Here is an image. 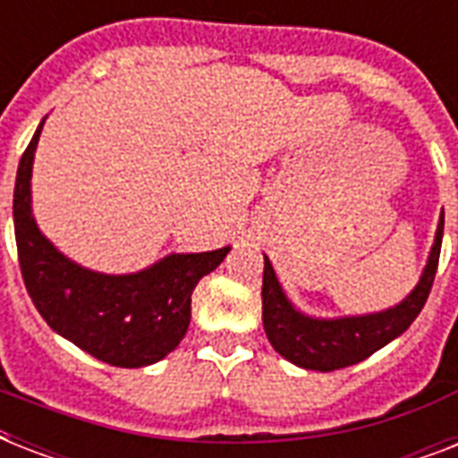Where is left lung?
Returning a JSON list of instances; mask_svg holds the SVG:
<instances>
[{
	"label": "left lung",
	"mask_w": 458,
	"mask_h": 458,
	"mask_svg": "<svg viewBox=\"0 0 458 458\" xmlns=\"http://www.w3.org/2000/svg\"><path fill=\"white\" fill-rule=\"evenodd\" d=\"M442 230H445V214L440 216L426 271L420 276L419 285L413 287V293L402 304L369 316H347L333 320L304 316L290 304L276 278L271 261L264 257V287H261L264 330L273 349L301 369L323 370V373L354 366L376 354L377 349H383L387 342L399 337L411 326L428 301L440 261Z\"/></svg>",
	"instance_id": "1"
}]
</instances>
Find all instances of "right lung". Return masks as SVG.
Segmentation results:
<instances>
[{"label": "right lung", "mask_w": 458, "mask_h": 458, "mask_svg": "<svg viewBox=\"0 0 458 458\" xmlns=\"http://www.w3.org/2000/svg\"><path fill=\"white\" fill-rule=\"evenodd\" d=\"M42 125L21 157L13 187V230L25 290L47 326L95 359L121 369L161 361L185 337L192 293L230 247L171 254L145 271L104 276L66 259L32 218L30 175Z\"/></svg>", "instance_id": "obj_1"}]
</instances>
